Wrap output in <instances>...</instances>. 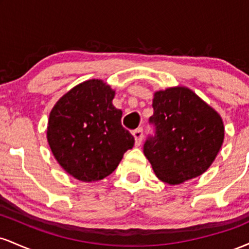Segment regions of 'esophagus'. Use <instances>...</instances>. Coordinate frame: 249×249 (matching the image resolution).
I'll use <instances>...</instances> for the list:
<instances>
[{
	"label": "esophagus",
	"mask_w": 249,
	"mask_h": 249,
	"mask_svg": "<svg viewBox=\"0 0 249 249\" xmlns=\"http://www.w3.org/2000/svg\"><path fill=\"white\" fill-rule=\"evenodd\" d=\"M132 134L134 137V141H136V146H139L142 141V127L136 128V130L132 132Z\"/></svg>",
	"instance_id": "obj_1"
}]
</instances>
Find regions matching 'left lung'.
Segmentation results:
<instances>
[{
	"instance_id": "obj_1",
	"label": "left lung",
	"mask_w": 249,
	"mask_h": 249,
	"mask_svg": "<svg viewBox=\"0 0 249 249\" xmlns=\"http://www.w3.org/2000/svg\"><path fill=\"white\" fill-rule=\"evenodd\" d=\"M144 154L161 181L178 185L207 171L224 142L221 117L190 89L157 91Z\"/></svg>"
}]
</instances>
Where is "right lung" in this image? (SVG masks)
Instances as JSON below:
<instances>
[{
  "label": "right lung",
  "instance_id": "add662e5",
  "mask_svg": "<svg viewBox=\"0 0 249 249\" xmlns=\"http://www.w3.org/2000/svg\"><path fill=\"white\" fill-rule=\"evenodd\" d=\"M115 91L101 79L71 89L56 103L47 138L58 164L73 178L96 181L110 176L134 138L122 125V110L113 107Z\"/></svg>",
  "mask_w": 249,
  "mask_h": 249
}]
</instances>
